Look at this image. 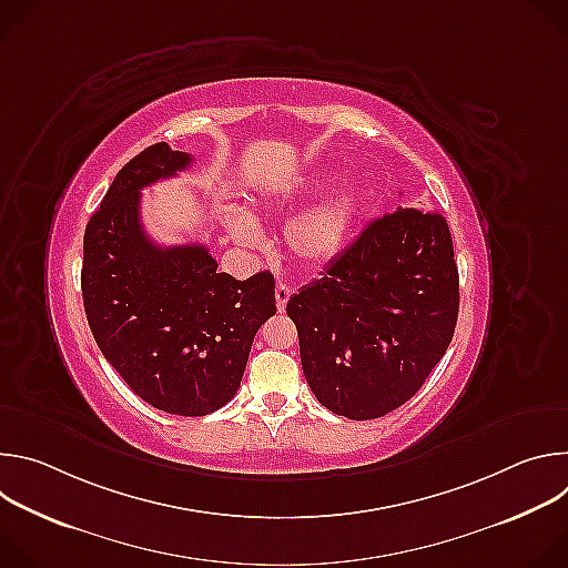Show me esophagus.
Returning a JSON list of instances; mask_svg holds the SVG:
<instances>
[{
    "mask_svg": "<svg viewBox=\"0 0 568 568\" xmlns=\"http://www.w3.org/2000/svg\"><path fill=\"white\" fill-rule=\"evenodd\" d=\"M290 296H292V290H290V285H285V283H278V285H276V307H278V312H285Z\"/></svg>",
    "mask_w": 568,
    "mask_h": 568,
    "instance_id": "obj_1",
    "label": "esophagus"
}]
</instances>
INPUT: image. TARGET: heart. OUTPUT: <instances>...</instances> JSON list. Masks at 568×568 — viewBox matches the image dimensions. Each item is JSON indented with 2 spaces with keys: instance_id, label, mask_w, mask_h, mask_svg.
Wrapping results in <instances>:
<instances>
[{
  "instance_id": "heart-1",
  "label": "heart",
  "mask_w": 568,
  "mask_h": 568,
  "mask_svg": "<svg viewBox=\"0 0 568 568\" xmlns=\"http://www.w3.org/2000/svg\"><path fill=\"white\" fill-rule=\"evenodd\" d=\"M331 175H310L296 178L274 191L267 200L270 204H287L294 200H303L316 195ZM362 202L359 186L355 182L344 184L342 189L328 193L326 197L316 200L314 204L298 211L285 226V242L290 254L303 265H326L333 263L346 247L348 233L357 217ZM229 233L247 247L261 245V229L256 220L245 211H229L226 213Z\"/></svg>"
}]
</instances>
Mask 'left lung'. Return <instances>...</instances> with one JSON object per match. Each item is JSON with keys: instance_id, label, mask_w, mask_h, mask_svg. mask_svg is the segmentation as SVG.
Here are the masks:
<instances>
[{"instance_id": "8db88e82", "label": "left lung", "mask_w": 568, "mask_h": 568, "mask_svg": "<svg viewBox=\"0 0 568 568\" xmlns=\"http://www.w3.org/2000/svg\"><path fill=\"white\" fill-rule=\"evenodd\" d=\"M287 316L323 407L351 420L395 412L454 337L458 270L447 220L402 206L377 217L287 301Z\"/></svg>"}]
</instances>
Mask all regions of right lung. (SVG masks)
Returning <instances> with one entry per match:
<instances>
[{"label": "right lung", "mask_w": 568, "mask_h": 568, "mask_svg": "<svg viewBox=\"0 0 568 568\" xmlns=\"http://www.w3.org/2000/svg\"><path fill=\"white\" fill-rule=\"evenodd\" d=\"M166 141L116 173L83 240V303L103 357L154 409L206 416L235 395L254 337L276 314L274 276L217 272L204 245L159 247L141 224V189L191 166Z\"/></svg>", "instance_id": "obj_1"}]
</instances>
